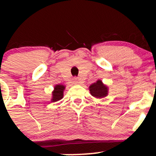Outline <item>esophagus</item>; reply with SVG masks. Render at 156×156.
I'll return each mask as SVG.
<instances>
[{
    "label": "esophagus",
    "mask_w": 156,
    "mask_h": 156,
    "mask_svg": "<svg viewBox=\"0 0 156 156\" xmlns=\"http://www.w3.org/2000/svg\"><path fill=\"white\" fill-rule=\"evenodd\" d=\"M72 83L73 84H78L79 83V81H78V80H77L76 78H73V80H72Z\"/></svg>",
    "instance_id": "1"
}]
</instances>
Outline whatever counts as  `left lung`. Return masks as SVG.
<instances>
[{"label": "left lung", "mask_w": 156, "mask_h": 156, "mask_svg": "<svg viewBox=\"0 0 156 156\" xmlns=\"http://www.w3.org/2000/svg\"><path fill=\"white\" fill-rule=\"evenodd\" d=\"M90 94L96 98H103L108 95V89L106 86L104 85L101 80H97L95 83H92L89 87Z\"/></svg>", "instance_id": "obj_1"}]
</instances>
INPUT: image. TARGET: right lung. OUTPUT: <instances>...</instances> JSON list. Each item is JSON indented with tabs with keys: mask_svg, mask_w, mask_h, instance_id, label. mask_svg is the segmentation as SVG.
Instances as JSON below:
<instances>
[{
	"mask_svg": "<svg viewBox=\"0 0 156 156\" xmlns=\"http://www.w3.org/2000/svg\"><path fill=\"white\" fill-rule=\"evenodd\" d=\"M65 87L64 85H55L54 87V90L52 92V99L51 102H56L60 101L63 98L64 90Z\"/></svg>",
	"mask_w": 156,
	"mask_h": 156,
	"instance_id": "1",
	"label": "right lung"
}]
</instances>
